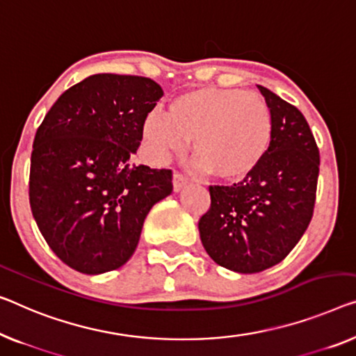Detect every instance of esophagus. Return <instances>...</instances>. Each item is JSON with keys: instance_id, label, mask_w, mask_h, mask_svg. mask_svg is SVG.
<instances>
[{"instance_id": "1", "label": "esophagus", "mask_w": 356, "mask_h": 356, "mask_svg": "<svg viewBox=\"0 0 356 356\" xmlns=\"http://www.w3.org/2000/svg\"><path fill=\"white\" fill-rule=\"evenodd\" d=\"M187 184H188L187 177L182 176V174H179V172H174V176H172V185H174V192H180V190L187 187Z\"/></svg>"}]
</instances>
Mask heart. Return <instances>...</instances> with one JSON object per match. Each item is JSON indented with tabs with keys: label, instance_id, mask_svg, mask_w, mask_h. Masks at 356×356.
Listing matches in <instances>:
<instances>
[{
	"label": "heart",
	"instance_id": "b5f03b06",
	"mask_svg": "<svg viewBox=\"0 0 356 356\" xmlns=\"http://www.w3.org/2000/svg\"><path fill=\"white\" fill-rule=\"evenodd\" d=\"M148 155L166 161L192 142L195 166L219 180H241L264 161L273 140V115L261 94L201 88L171 100L168 115L152 111L142 124Z\"/></svg>",
	"mask_w": 356,
	"mask_h": 356
}]
</instances>
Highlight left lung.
Returning a JSON list of instances; mask_svg holds the SVG:
<instances>
[{
    "label": "left lung",
    "instance_id": "1",
    "mask_svg": "<svg viewBox=\"0 0 356 356\" xmlns=\"http://www.w3.org/2000/svg\"><path fill=\"white\" fill-rule=\"evenodd\" d=\"M273 115L264 161L241 182L211 185V208L198 222L201 243L220 267L259 273L280 264L314 216L320 152L304 115L257 86Z\"/></svg>",
    "mask_w": 356,
    "mask_h": 356
}]
</instances>
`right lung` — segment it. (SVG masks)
<instances>
[{
    "instance_id": "obj_1",
    "label": "right lung",
    "mask_w": 356,
    "mask_h": 356,
    "mask_svg": "<svg viewBox=\"0 0 356 356\" xmlns=\"http://www.w3.org/2000/svg\"><path fill=\"white\" fill-rule=\"evenodd\" d=\"M163 94L150 78L97 73L67 89L36 131L31 212L56 256L76 272L124 265L153 204L172 192L171 169L132 163Z\"/></svg>"
}]
</instances>
